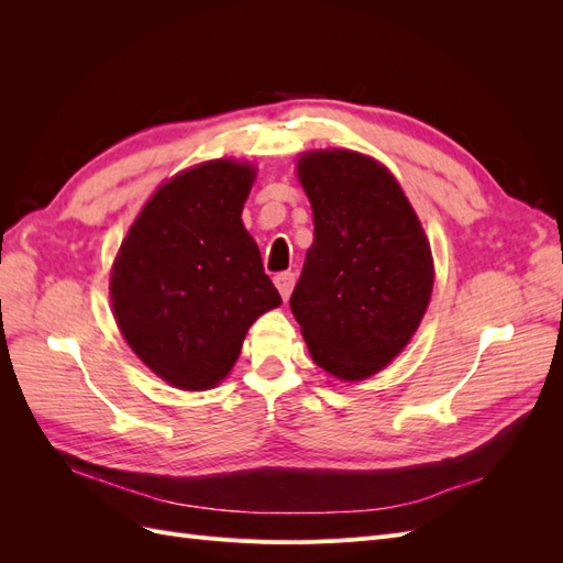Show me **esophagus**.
I'll use <instances>...</instances> for the list:
<instances>
[{
    "instance_id": "1",
    "label": "esophagus",
    "mask_w": 563,
    "mask_h": 563,
    "mask_svg": "<svg viewBox=\"0 0 563 563\" xmlns=\"http://www.w3.org/2000/svg\"><path fill=\"white\" fill-rule=\"evenodd\" d=\"M275 284H277V288H279L282 298L288 300V296H291V291H294L296 275H294V272H279V275L275 277Z\"/></svg>"
}]
</instances>
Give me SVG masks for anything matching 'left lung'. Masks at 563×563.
<instances>
[{
  "label": "left lung",
  "instance_id": "8db88e82",
  "mask_svg": "<svg viewBox=\"0 0 563 563\" xmlns=\"http://www.w3.org/2000/svg\"><path fill=\"white\" fill-rule=\"evenodd\" d=\"M298 176L314 244L291 296L317 366L340 380L378 373L416 333L432 296L420 220L383 164L350 150L310 152Z\"/></svg>",
  "mask_w": 563,
  "mask_h": 563
}]
</instances>
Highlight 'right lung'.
Listing matches in <instances>:
<instances>
[{
    "label": "right lung",
    "instance_id": "obj_1",
    "mask_svg": "<svg viewBox=\"0 0 563 563\" xmlns=\"http://www.w3.org/2000/svg\"><path fill=\"white\" fill-rule=\"evenodd\" d=\"M253 168L199 164L168 180L135 218L112 267V310L126 343L159 378L209 389L244 335L282 296L242 225Z\"/></svg>",
    "mask_w": 563,
    "mask_h": 563
}]
</instances>
